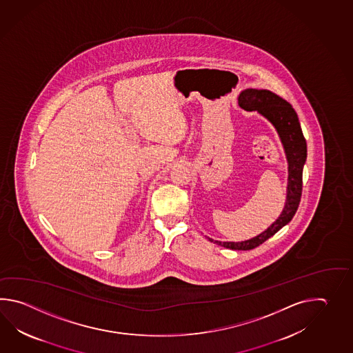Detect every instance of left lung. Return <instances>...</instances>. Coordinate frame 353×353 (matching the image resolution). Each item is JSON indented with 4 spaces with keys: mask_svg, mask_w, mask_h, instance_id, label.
<instances>
[{
    "mask_svg": "<svg viewBox=\"0 0 353 353\" xmlns=\"http://www.w3.org/2000/svg\"><path fill=\"white\" fill-rule=\"evenodd\" d=\"M239 105L246 111H256L270 122L278 132L288 161V187L285 205L278 219L263 232L246 241H217L207 237L222 248L230 250H252L269 240L293 219L298 210L303 188V168L307 160V141L300 128L299 119L292 105L269 90H242Z\"/></svg>",
    "mask_w": 353,
    "mask_h": 353,
    "instance_id": "8db88e82",
    "label": "left lung"
}]
</instances>
